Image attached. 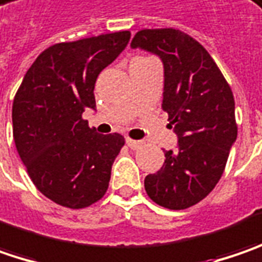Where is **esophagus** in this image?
I'll return each mask as SVG.
<instances>
[{
	"label": "esophagus",
	"instance_id": "obj_1",
	"mask_svg": "<svg viewBox=\"0 0 262 262\" xmlns=\"http://www.w3.org/2000/svg\"><path fill=\"white\" fill-rule=\"evenodd\" d=\"M126 143H127V146L132 148V149H138V148H141L142 146V141H135V139H130V138H127L126 139Z\"/></svg>",
	"mask_w": 262,
	"mask_h": 262
}]
</instances>
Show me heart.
<instances>
[{
	"label": "heart",
	"instance_id": "b5f03b06",
	"mask_svg": "<svg viewBox=\"0 0 262 262\" xmlns=\"http://www.w3.org/2000/svg\"><path fill=\"white\" fill-rule=\"evenodd\" d=\"M139 58H142V57H139Z\"/></svg>",
	"mask_w": 262,
	"mask_h": 262
}]
</instances>
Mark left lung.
Returning <instances> with one entry per match:
<instances>
[{"instance_id":"left-lung-1","label":"left lung","mask_w":262,"mask_h":262,"mask_svg":"<svg viewBox=\"0 0 262 262\" xmlns=\"http://www.w3.org/2000/svg\"><path fill=\"white\" fill-rule=\"evenodd\" d=\"M164 66L163 110L177 135V148L164 151L163 167L145 177L155 204L185 210L219 183L237 138L232 89L208 51L176 29H143L132 39Z\"/></svg>"}]
</instances>
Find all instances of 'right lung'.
Wrapping results in <instances>:
<instances>
[{
	"label": "right lung",
	"instance_id": "obj_1",
	"mask_svg": "<svg viewBox=\"0 0 262 262\" xmlns=\"http://www.w3.org/2000/svg\"><path fill=\"white\" fill-rule=\"evenodd\" d=\"M130 39V32L55 43L30 66L13 101V136L40 193L67 208L104 196L124 138L99 135L82 119L95 110L98 74Z\"/></svg>",
	"mask_w": 262,
	"mask_h": 262
}]
</instances>
